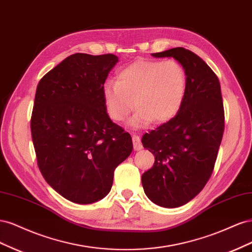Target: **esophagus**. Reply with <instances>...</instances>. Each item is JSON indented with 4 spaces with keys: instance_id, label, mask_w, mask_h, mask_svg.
<instances>
[{
    "instance_id": "34e87169",
    "label": "esophagus",
    "mask_w": 252,
    "mask_h": 252,
    "mask_svg": "<svg viewBox=\"0 0 252 252\" xmlns=\"http://www.w3.org/2000/svg\"><path fill=\"white\" fill-rule=\"evenodd\" d=\"M132 142H133V148L134 150H140L143 148V145L141 143V140H140V136L136 135V134H133L132 135Z\"/></svg>"
}]
</instances>
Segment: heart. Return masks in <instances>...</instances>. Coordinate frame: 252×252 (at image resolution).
I'll list each match as a JSON object with an SVG mask.
<instances>
[{"label": "heart", "mask_w": 252, "mask_h": 252, "mask_svg": "<svg viewBox=\"0 0 252 252\" xmlns=\"http://www.w3.org/2000/svg\"><path fill=\"white\" fill-rule=\"evenodd\" d=\"M187 89V74L174 60H138L121 69L117 82L103 86V101L111 120L121 122L134 107L128 125L139 129L151 122L163 124L180 110Z\"/></svg>", "instance_id": "obj_1"}]
</instances>
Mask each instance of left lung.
<instances>
[{
	"label": "left lung",
	"mask_w": 252,
	"mask_h": 252,
	"mask_svg": "<svg viewBox=\"0 0 252 252\" xmlns=\"http://www.w3.org/2000/svg\"><path fill=\"white\" fill-rule=\"evenodd\" d=\"M173 58L184 67L187 89L177 116L143 135L155 156L142 174L145 194L165 208L185 205L201 192L215 168L224 132V107L216 73L195 53L183 47L152 53Z\"/></svg>",
	"instance_id": "8db88e82"
}]
</instances>
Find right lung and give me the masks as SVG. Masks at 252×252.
<instances>
[{"mask_svg": "<svg viewBox=\"0 0 252 252\" xmlns=\"http://www.w3.org/2000/svg\"><path fill=\"white\" fill-rule=\"evenodd\" d=\"M114 55L74 53L37 84L32 136L45 181L68 201L91 204L110 191L113 172L130 156L132 140L110 120L103 86Z\"/></svg>", "mask_w": 252, "mask_h": 252, "instance_id": "right-lung-1", "label": "right lung"}]
</instances>
